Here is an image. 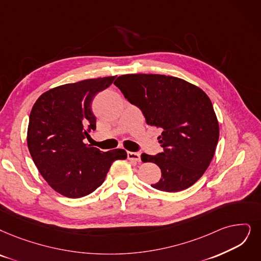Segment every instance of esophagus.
Listing matches in <instances>:
<instances>
[{
	"instance_id": "obj_1",
	"label": "esophagus",
	"mask_w": 261,
	"mask_h": 261,
	"mask_svg": "<svg viewBox=\"0 0 261 261\" xmlns=\"http://www.w3.org/2000/svg\"><path fill=\"white\" fill-rule=\"evenodd\" d=\"M127 159L135 163H139L141 161L140 154L137 152H127Z\"/></svg>"
}]
</instances>
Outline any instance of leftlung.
<instances>
[{
	"label": "left lung",
	"instance_id": "8db88e82",
	"mask_svg": "<svg viewBox=\"0 0 261 261\" xmlns=\"http://www.w3.org/2000/svg\"><path fill=\"white\" fill-rule=\"evenodd\" d=\"M125 98L140 108L148 125L162 132L164 149L158 155L142 154L162 171L154 189L174 193L189 189L209 167L220 137L211 99L181 78L158 74H127L114 81Z\"/></svg>",
	"mask_w": 261,
	"mask_h": 261
}]
</instances>
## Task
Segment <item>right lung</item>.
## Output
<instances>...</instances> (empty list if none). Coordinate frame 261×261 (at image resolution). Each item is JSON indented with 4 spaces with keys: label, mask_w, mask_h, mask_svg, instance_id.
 Returning <instances> with one entry per match:
<instances>
[{
    "label": "right lung",
    "mask_w": 261,
    "mask_h": 261,
    "mask_svg": "<svg viewBox=\"0 0 261 261\" xmlns=\"http://www.w3.org/2000/svg\"><path fill=\"white\" fill-rule=\"evenodd\" d=\"M116 76L59 86L41 94L30 113L28 148L41 176L52 190L68 198L94 192L105 181L112 163L126 151L101 152L83 142L95 130L91 102Z\"/></svg>",
    "instance_id": "obj_1"
}]
</instances>
